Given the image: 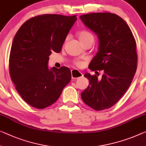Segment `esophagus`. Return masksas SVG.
<instances>
[{
  "instance_id": "obj_1",
  "label": "esophagus",
  "mask_w": 146,
  "mask_h": 146,
  "mask_svg": "<svg viewBox=\"0 0 146 146\" xmlns=\"http://www.w3.org/2000/svg\"><path fill=\"white\" fill-rule=\"evenodd\" d=\"M71 74L72 79H77V78L83 77V74L77 70H72Z\"/></svg>"
}]
</instances>
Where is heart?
Masks as SVG:
<instances>
[{"label": "heart", "instance_id": "heart-1", "mask_svg": "<svg viewBox=\"0 0 146 146\" xmlns=\"http://www.w3.org/2000/svg\"><path fill=\"white\" fill-rule=\"evenodd\" d=\"M78 38L80 40V42L85 41V40H88L89 38H93V36L91 34L90 32L87 31H80L79 33H78ZM76 64L78 66H82V63L81 62H76Z\"/></svg>", "mask_w": 146, "mask_h": 146}]
</instances>
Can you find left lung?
Wrapping results in <instances>:
<instances>
[{"label":"left lung","mask_w":146,"mask_h":146,"mask_svg":"<svg viewBox=\"0 0 146 146\" xmlns=\"http://www.w3.org/2000/svg\"><path fill=\"white\" fill-rule=\"evenodd\" d=\"M80 17L99 39L98 51L89 68L103 72L100 79L85 74L89 85L81 97L93 109L103 110L115 105L131 86L137 68L136 41L126 22L115 13H92Z\"/></svg>","instance_id":"left-lung-1"}]
</instances>
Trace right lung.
<instances>
[{"mask_svg": "<svg viewBox=\"0 0 146 146\" xmlns=\"http://www.w3.org/2000/svg\"><path fill=\"white\" fill-rule=\"evenodd\" d=\"M76 15L44 14L25 22L15 34L9 58L10 78L27 104L44 109L57 100L71 80L68 67L48 68L49 56L59 53Z\"/></svg>", "mask_w": 146, "mask_h": 146, "instance_id": "obj_1", "label": "right lung"}]
</instances>
